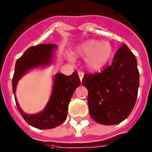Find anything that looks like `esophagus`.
Segmentation results:
<instances>
[{"instance_id": "esophagus-1", "label": "esophagus", "mask_w": 152, "mask_h": 152, "mask_svg": "<svg viewBox=\"0 0 152 152\" xmlns=\"http://www.w3.org/2000/svg\"><path fill=\"white\" fill-rule=\"evenodd\" d=\"M78 75H79V76H80V80H83V72H79Z\"/></svg>"}]
</instances>
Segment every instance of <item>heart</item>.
Returning <instances> with one entry per match:
<instances>
[{
	"mask_svg": "<svg viewBox=\"0 0 152 152\" xmlns=\"http://www.w3.org/2000/svg\"><path fill=\"white\" fill-rule=\"evenodd\" d=\"M113 48L109 42L89 39L80 44L74 50L76 57H85L86 67L91 71H97L106 65L112 58ZM72 61L71 57H69Z\"/></svg>",
	"mask_w": 152,
	"mask_h": 152,
	"instance_id": "1",
	"label": "heart"
}]
</instances>
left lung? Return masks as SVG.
Returning a JSON list of instances; mask_svg holds the SVG:
<instances>
[{
    "label": "left lung",
    "mask_w": 152,
    "mask_h": 152,
    "mask_svg": "<svg viewBox=\"0 0 152 152\" xmlns=\"http://www.w3.org/2000/svg\"><path fill=\"white\" fill-rule=\"evenodd\" d=\"M139 71L134 54L123 44L112 64L99 73H86L82 83L88 91L89 113L96 122L116 125L129 116L137 101Z\"/></svg>",
    "instance_id": "obj_1"
}]
</instances>
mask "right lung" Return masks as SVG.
Masks as SVG:
<instances>
[{
	"label": "right lung",
	"instance_id": "obj_1",
	"mask_svg": "<svg viewBox=\"0 0 152 152\" xmlns=\"http://www.w3.org/2000/svg\"><path fill=\"white\" fill-rule=\"evenodd\" d=\"M56 48L57 45L55 44H40L31 46L16 61L12 78L14 96L20 79L31 69L50 64ZM80 84V80L77 72L75 71L69 76L62 73L56 74L50 99L43 110L37 114H27L21 110L15 98L18 110L26 122L33 127L40 129L57 127L66 120L69 102Z\"/></svg>",
	"mask_w": 152,
	"mask_h": 152
}]
</instances>
